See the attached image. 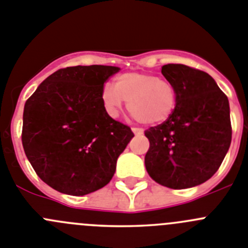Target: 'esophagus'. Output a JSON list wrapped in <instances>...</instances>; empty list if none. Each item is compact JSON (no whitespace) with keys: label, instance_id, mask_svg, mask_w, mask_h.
<instances>
[{"label":"esophagus","instance_id":"obj_1","mask_svg":"<svg viewBox=\"0 0 248 248\" xmlns=\"http://www.w3.org/2000/svg\"><path fill=\"white\" fill-rule=\"evenodd\" d=\"M132 132L136 136H142L144 133V131L142 128H140V127H132Z\"/></svg>","mask_w":248,"mask_h":248}]
</instances>
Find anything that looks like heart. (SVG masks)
<instances>
[{
  "mask_svg": "<svg viewBox=\"0 0 248 248\" xmlns=\"http://www.w3.org/2000/svg\"><path fill=\"white\" fill-rule=\"evenodd\" d=\"M115 88L102 86L100 99L105 112L117 119L124 101L136 119L147 124H159L173 115L177 91L170 81L148 73H126L116 78Z\"/></svg>",
  "mask_w": 248,
  "mask_h": 248,
  "instance_id": "b5f03b06",
  "label": "heart"
}]
</instances>
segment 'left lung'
I'll use <instances>...</instances> for the list:
<instances>
[{"label":"left lung","mask_w":248,"mask_h":248,"mask_svg":"<svg viewBox=\"0 0 248 248\" xmlns=\"http://www.w3.org/2000/svg\"><path fill=\"white\" fill-rule=\"evenodd\" d=\"M162 74L177 91V106L166 122L144 131L149 177L170 189H186L210 179L231 143L227 96L205 71L167 64Z\"/></svg>","instance_id":"obj_1"}]
</instances>
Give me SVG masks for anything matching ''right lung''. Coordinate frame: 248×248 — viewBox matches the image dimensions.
Masks as SVG:
<instances>
[{
	"mask_svg": "<svg viewBox=\"0 0 248 248\" xmlns=\"http://www.w3.org/2000/svg\"><path fill=\"white\" fill-rule=\"evenodd\" d=\"M117 66L59 69L26 101L24 153L46 184L69 195H86L110 183L117 158L132 140L128 126L105 112L101 89Z\"/></svg>",
	"mask_w": 248,
	"mask_h": 248,
	"instance_id": "right-lung-1",
	"label": "right lung"
}]
</instances>
